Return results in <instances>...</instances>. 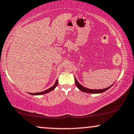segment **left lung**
I'll return each instance as SVG.
<instances>
[{"instance_id":"left-lung-1","label":"left lung","mask_w":134,"mask_h":134,"mask_svg":"<svg viewBox=\"0 0 134 134\" xmlns=\"http://www.w3.org/2000/svg\"><path fill=\"white\" fill-rule=\"evenodd\" d=\"M74 79H75V83H76V85L77 86V87L80 90V91H83V92H85V93H93V94H98V93H103L104 91H107V90H109L111 86L113 85H111V86H110V87L106 88H104V89H100V90H93V89H89V88H87L84 87L83 86H82L81 84H80L79 83L77 80L76 78L74 77Z\"/></svg>"}]
</instances>
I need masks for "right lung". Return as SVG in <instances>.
<instances>
[{"instance_id":"right-lung-1","label":"right lung","mask_w":134,"mask_h":134,"mask_svg":"<svg viewBox=\"0 0 134 134\" xmlns=\"http://www.w3.org/2000/svg\"><path fill=\"white\" fill-rule=\"evenodd\" d=\"M58 85V80H56L55 83H54V85L52 86V87H51V88H49V89L46 90L45 91H42V92H39V93H29V94H32V95H41V94H46V93H47L49 92H50V91L54 90L55 88V87L57 86Z\"/></svg>"}]
</instances>
